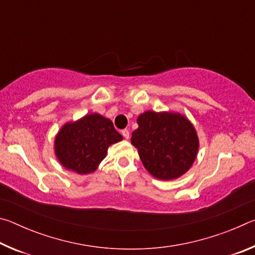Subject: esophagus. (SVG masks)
<instances>
[{"mask_svg":"<svg viewBox=\"0 0 255 255\" xmlns=\"http://www.w3.org/2000/svg\"><path fill=\"white\" fill-rule=\"evenodd\" d=\"M122 135L124 136V138H126V139H128L129 136H130V135H129L128 129H124V130H122Z\"/></svg>","mask_w":255,"mask_h":255,"instance_id":"obj_1","label":"esophagus"}]
</instances>
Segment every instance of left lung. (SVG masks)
Wrapping results in <instances>:
<instances>
[{
	"mask_svg": "<svg viewBox=\"0 0 255 255\" xmlns=\"http://www.w3.org/2000/svg\"><path fill=\"white\" fill-rule=\"evenodd\" d=\"M131 144L145 169L159 180H174L192 166L199 138L190 120L179 112L145 111L138 116Z\"/></svg>",
	"mask_w": 255,
	"mask_h": 255,
	"instance_id": "obj_1",
	"label": "left lung"
}]
</instances>
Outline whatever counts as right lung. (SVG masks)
Instances as JSON below:
<instances>
[{
    "label": "right lung",
    "instance_id": "right-lung-1",
    "mask_svg": "<svg viewBox=\"0 0 255 255\" xmlns=\"http://www.w3.org/2000/svg\"><path fill=\"white\" fill-rule=\"evenodd\" d=\"M120 140L123 136L110 119L90 114L64 125L55 137L54 149L56 157L66 170L89 174L98 169L108 147Z\"/></svg>",
    "mask_w": 255,
    "mask_h": 255
}]
</instances>
